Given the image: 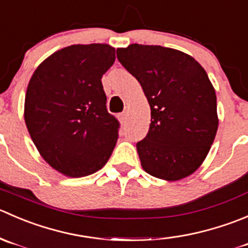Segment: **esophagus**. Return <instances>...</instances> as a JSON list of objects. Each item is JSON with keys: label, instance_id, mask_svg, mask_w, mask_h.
Returning a JSON list of instances; mask_svg holds the SVG:
<instances>
[{"label": "esophagus", "instance_id": "34e87169", "mask_svg": "<svg viewBox=\"0 0 248 248\" xmlns=\"http://www.w3.org/2000/svg\"><path fill=\"white\" fill-rule=\"evenodd\" d=\"M118 118H119V122H121L122 124L126 123V114H125V113H121V114H119Z\"/></svg>", "mask_w": 248, "mask_h": 248}]
</instances>
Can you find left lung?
Segmentation results:
<instances>
[{
  "instance_id": "obj_1",
  "label": "left lung",
  "mask_w": 248,
  "mask_h": 248,
  "mask_svg": "<svg viewBox=\"0 0 248 248\" xmlns=\"http://www.w3.org/2000/svg\"><path fill=\"white\" fill-rule=\"evenodd\" d=\"M117 58L151 106L148 134L137 142L143 170L166 181L192 175L206 158L218 129L217 99L206 71L188 54L130 44Z\"/></svg>"
}]
</instances>
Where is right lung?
I'll use <instances>...</instances> for the list:
<instances>
[{"instance_id":"add662e5","label":"right lung","mask_w":248,"mask_h":248,"mask_svg":"<svg viewBox=\"0 0 248 248\" xmlns=\"http://www.w3.org/2000/svg\"><path fill=\"white\" fill-rule=\"evenodd\" d=\"M116 60L108 44H75L51 54L33 72L25 123L44 160L68 177L102 168L118 140L101 78Z\"/></svg>"}]
</instances>
